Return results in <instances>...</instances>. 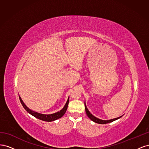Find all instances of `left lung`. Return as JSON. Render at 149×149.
Here are the masks:
<instances>
[{"label": "left lung", "instance_id": "8db88e82", "mask_svg": "<svg viewBox=\"0 0 149 149\" xmlns=\"http://www.w3.org/2000/svg\"><path fill=\"white\" fill-rule=\"evenodd\" d=\"M84 106H85V110H86V113L87 116H88V118L91 119V120H93V122H94V123H97V124H107V123H112V122H113L117 119H118L119 118H120L122 116H120L119 117V118H115V119H110V120H101L100 119H98L97 118H96L95 116H94L93 114H91V112H90L89 111V110L88 109V108L86 107V103L84 102Z\"/></svg>", "mask_w": 149, "mask_h": 149}]
</instances>
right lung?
Instances as JSON below:
<instances>
[{"mask_svg":"<svg viewBox=\"0 0 149 149\" xmlns=\"http://www.w3.org/2000/svg\"><path fill=\"white\" fill-rule=\"evenodd\" d=\"M19 99H20V101L22 105L23 106L24 109L26 111H27L29 114L35 117L36 118L39 119L43 120V121H47V122H52L53 120H55L61 118V117L65 114V112H66V109L68 108V103H69V97H68L64 107L63 108L61 111H58L57 112H55V113H54V114H40V113H38V112H35L32 110L30 109L25 104L24 102H23V101H22V100L20 96H19Z\"/></svg>","mask_w":149,"mask_h":149,"instance_id":"right-lung-1","label":"right lung"}]
</instances>
